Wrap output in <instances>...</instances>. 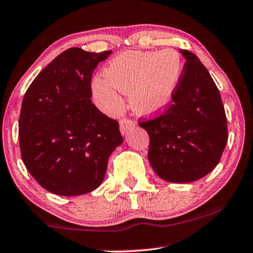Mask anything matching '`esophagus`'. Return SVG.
Segmentation results:
<instances>
[{"label": "esophagus", "instance_id": "34e87169", "mask_svg": "<svg viewBox=\"0 0 253 253\" xmlns=\"http://www.w3.org/2000/svg\"><path fill=\"white\" fill-rule=\"evenodd\" d=\"M135 127V123H133L132 121L127 120V118H123L120 122V130L122 132V135H126V133H127L130 131V130L133 129Z\"/></svg>", "mask_w": 253, "mask_h": 253}]
</instances>
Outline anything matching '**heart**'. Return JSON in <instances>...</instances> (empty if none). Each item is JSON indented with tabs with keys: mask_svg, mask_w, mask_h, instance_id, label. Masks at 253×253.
Wrapping results in <instances>:
<instances>
[{
	"mask_svg": "<svg viewBox=\"0 0 253 253\" xmlns=\"http://www.w3.org/2000/svg\"><path fill=\"white\" fill-rule=\"evenodd\" d=\"M181 74L182 61L175 50H131L116 56L104 76L92 80V96L104 112L117 115L123 106L120 91L129 94L136 114L155 116L169 106Z\"/></svg>",
	"mask_w": 253,
	"mask_h": 253,
	"instance_id": "b5f03b06",
	"label": "heart"
}]
</instances>
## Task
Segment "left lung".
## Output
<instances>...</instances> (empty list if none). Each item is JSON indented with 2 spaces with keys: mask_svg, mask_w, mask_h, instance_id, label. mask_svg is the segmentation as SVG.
<instances>
[{
  "mask_svg": "<svg viewBox=\"0 0 253 253\" xmlns=\"http://www.w3.org/2000/svg\"><path fill=\"white\" fill-rule=\"evenodd\" d=\"M173 97L161 116L139 124L149 133L148 159L154 171L169 182L197 181L220 161L227 142V120L212 77L192 52Z\"/></svg>",
  "mask_w": 253,
  "mask_h": 253,
  "instance_id": "8db88e82",
  "label": "left lung"
}]
</instances>
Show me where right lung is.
Masks as SVG:
<instances>
[{
    "label": "right lung",
    "mask_w": 253,
    "mask_h": 253,
    "mask_svg": "<svg viewBox=\"0 0 253 253\" xmlns=\"http://www.w3.org/2000/svg\"><path fill=\"white\" fill-rule=\"evenodd\" d=\"M110 53L64 50L23 97L21 156L39 185L53 194L74 197L98 188L110 155L123 142L117 122L90 99L92 72Z\"/></svg>",
    "instance_id": "right-lung-1"
}]
</instances>
